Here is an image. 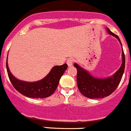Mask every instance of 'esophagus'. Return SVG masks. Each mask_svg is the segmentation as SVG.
<instances>
[{
	"label": "esophagus",
	"mask_w": 131,
	"mask_h": 131,
	"mask_svg": "<svg viewBox=\"0 0 131 131\" xmlns=\"http://www.w3.org/2000/svg\"><path fill=\"white\" fill-rule=\"evenodd\" d=\"M73 62H74V59L72 58H69L68 60H67V63H68V66L69 67L72 66Z\"/></svg>",
	"instance_id": "1"
}]
</instances>
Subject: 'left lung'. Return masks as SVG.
<instances>
[{
	"label": "left lung",
	"instance_id": "1",
	"mask_svg": "<svg viewBox=\"0 0 131 131\" xmlns=\"http://www.w3.org/2000/svg\"><path fill=\"white\" fill-rule=\"evenodd\" d=\"M107 32L114 36L119 40L117 35L112 33L108 28ZM123 62L120 68L112 77L107 79H97L91 76L84 69L75 63L74 66L77 68V86L81 93L84 96L89 98H102L108 96L115 89L121 81L125 66V57L123 50H122Z\"/></svg>",
	"mask_w": 131,
	"mask_h": 131
}]
</instances>
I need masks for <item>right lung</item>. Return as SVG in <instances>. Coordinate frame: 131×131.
<instances>
[{"label": "right lung", "instance_id": "add662e5", "mask_svg": "<svg viewBox=\"0 0 131 131\" xmlns=\"http://www.w3.org/2000/svg\"><path fill=\"white\" fill-rule=\"evenodd\" d=\"M67 68L66 63L56 66L43 79L35 83H29L17 79L12 75L6 60L7 73L14 87L23 95L33 98H44L51 96L55 92L60 78Z\"/></svg>", "mask_w": 131, "mask_h": 131}]
</instances>
